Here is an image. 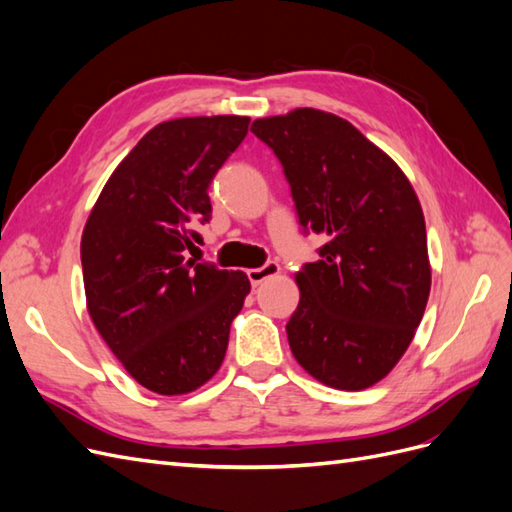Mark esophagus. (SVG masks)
Instances as JSON below:
<instances>
[{
    "instance_id": "esophagus-1",
    "label": "esophagus",
    "mask_w": 512,
    "mask_h": 512,
    "mask_svg": "<svg viewBox=\"0 0 512 512\" xmlns=\"http://www.w3.org/2000/svg\"><path fill=\"white\" fill-rule=\"evenodd\" d=\"M277 273H280V265L277 262H267L265 267H258V269H250L247 271V277H250L252 286H258L265 280H269V277H275Z\"/></svg>"
}]
</instances>
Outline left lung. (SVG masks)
I'll use <instances>...</instances> for the list:
<instances>
[{"label": "left lung", "mask_w": 512, "mask_h": 512, "mask_svg": "<svg viewBox=\"0 0 512 512\" xmlns=\"http://www.w3.org/2000/svg\"><path fill=\"white\" fill-rule=\"evenodd\" d=\"M252 132L280 158L299 224L327 239L320 260L294 273V359L331 389H369L406 354L429 299L418 196L389 153L333 113L294 108Z\"/></svg>", "instance_id": "1"}]
</instances>
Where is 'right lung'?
I'll return each mask as SVG.
<instances>
[{
  "label": "right lung",
  "instance_id": "1",
  "mask_svg": "<svg viewBox=\"0 0 512 512\" xmlns=\"http://www.w3.org/2000/svg\"><path fill=\"white\" fill-rule=\"evenodd\" d=\"M250 117L158 123L119 162L81 237L87 312L123 369L158 395L209 382L230 324L250 294L243 271L185 256L211 218L209 183L247 134Z\"/></svg>",
  "mask_w": 512,
  "mask_h": 512
}]
</instances>
